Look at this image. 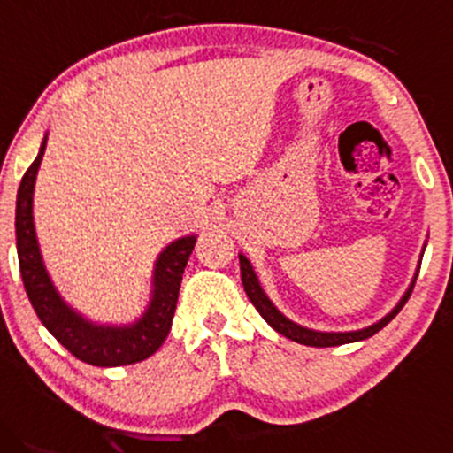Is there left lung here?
Masks as SVG:
<instances>
[{
	"label": "left lung",
	"mask_w": 453,
	"mask_h": 453,
	"mask_svg": "<svg viewBox=\"0 0 453 453\" xmlns=\"http://www.w3.org/2000/svg\"><path fill=\"white\" fill-rule=\"evenodd\" d=\"M424 250H426V243H424ZM421 257H424V254H421ZM419 265H421V258H419ZM419 265H418V269H415L413 280H411L409 288H406L403 297H400V302L395 303V306L391 308L383 319H379L377 323L368 325V327H362V329H353V332H319V329L303 327V325L295 323L288 317H284L280 310L273 306V302L267 297V293L263 291V287H261V282H258L252 263L248 261V257L240 254L243 291H246L248 299L254 303V308L258 310V314H261V317L265 319V321L272 325L278 334H282V336H287L288 340H295V342H299V344H306V347H338V344L357 342V340H365V338L374 336L377 332H380V329H383L385 325H388L391 319H394L395 314L403 310L406 299H409V295L413 293L415 280H418V273H419Z\"/></svg>",
	"instance_id": "8db88e82"
}]
</instances>
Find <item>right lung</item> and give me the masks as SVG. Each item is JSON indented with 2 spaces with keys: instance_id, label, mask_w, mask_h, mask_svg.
<instances>
[{
  "instance_id": "obj_1",
  "label": "right lung",
  "mask_w": 453,
  "mask_h": 453,
  "mask_svg": "<svg viewBox=\"0 0 453 453\" xmlns=\"http://www.w3.org/2000/svg\"><path fill=\"white\" fill-rule=\"evenodd\" d=\"M47 139L49 134H44L38 156L25 171L17 192V218H14L17 252L29 302L44 327L81 362L100 365V368L143 362L150 355H154L169 336L177 297H180L181 276H184L188 258L195 250L196 235L180 237L158 254L154 263V276H151L150 302L134 323L109 325L91 321L59 295L44 265L38 235H35L34 188L40 162L47 150Z\"/></svg>"
}]
</instances>
